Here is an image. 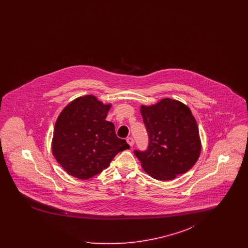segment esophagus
<instances>
[{
  "label": "esophagus",
  "mask_w": 248,
  "mask_h": 248,
  "mask_svg": "<svg viewBox=\"0 0 248 248\" xmlns=\"http://www.w3.org/2000/svg\"><path fill=\"white\" fill-rule=\"evenodd\" d=\"M126 142L129 144V146H133L134 145V143H135V140H134V139L133 138H127L126 139Z\"/></svg>",
  "instance_id": "esophagus-1"
}]
</instances>
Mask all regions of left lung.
<instances>
[{"label": "left lung", "mask_w": 248, "mask_h": 248, "mask_svg": "<svg viewBox=\"0 0 248 248\" xmlns=\"http://www.w3.org/2000/svg\"><path fill=\"white\" fill-rule=\"evenodd\" d=\"M149 136L148 149L136 150L144 171L158 180H171L188 172L201 154L198 125L183 103L164 98L153 106H141Z\"/></svg>", "instance_id": "obj_1"}]
</instances>
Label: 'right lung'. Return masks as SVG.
Wrapping results in <instances>:
<instances>
[{
	"mask_svg": "<svg viewBox=\"0 0 248 248\" xmlns=\"http://www.w3.org/2000/svg\"><path fill=\"white\" fill-rule=\"evenodd\" d=\"M110 105L94 95L78 97L64 108L55 124L52 152L72 177L88 179L106 169L120 152L129 149L105 119Z\"/></svg>",
	"mask_w": 248,
	"mask_h": 248,
	"instance_id": "1",
	"label": "right lung"
}]
</instances>
